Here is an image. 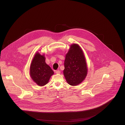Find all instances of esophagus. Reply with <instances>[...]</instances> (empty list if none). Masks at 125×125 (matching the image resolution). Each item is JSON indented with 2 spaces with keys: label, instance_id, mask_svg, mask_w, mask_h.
<instances>
[{
  "label": "esophagus",
  "instance_id": "34e87169",
  "mask_svg": "<svg viewBox=\"0 0 125 125\" xmlns=\"http://www.w3.org/2000/svg\"><path fill=\"white\" fill-rule=\"evenodd\" d=\"M56 73H57V74H60V70H57V71H56Z\"/></svg>",
  "mask_w": 125,
  "mask_h": 125
}]
</instances>
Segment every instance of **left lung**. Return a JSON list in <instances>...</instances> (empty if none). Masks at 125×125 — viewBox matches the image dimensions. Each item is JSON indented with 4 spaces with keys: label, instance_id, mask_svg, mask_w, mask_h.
I'll use <instances>...</instances> for the list:
<instances>
[{
    "label": "left lung",
    "instance_id": "1",
    "mask_svg": "<svg viewBox=\"0 0 125 125\" xmlns=\"http://www.w3.org/2000/svg\"><path fill=\"white\" fill-rule=\"evenodd\" d=\"M64 66L63 73L69 85L76 86L85 79L88 68L83 51L79 45H71L65 55Z\"/></svg>",
    "mask_w": 125,
    "mask_h": 125
}]
</instances>
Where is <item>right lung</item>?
I'll return each instance as SVG.
<instances>
[{"instance_id":"right-lung-1","label":"right lung","mask_w":125,"mask_h":125,"mask_svg":"<svg viewBox=\"0 0 125 125\" xmlns=\"http://www.w3.org/2000/svg\"><path fill=\"white\" fill-rule=\"evenodd\" d=\"M54 72L45 63L44 55L36 53L30 66V75L38 86H43L49 82Z\"/></svg>"}]
</instances>
